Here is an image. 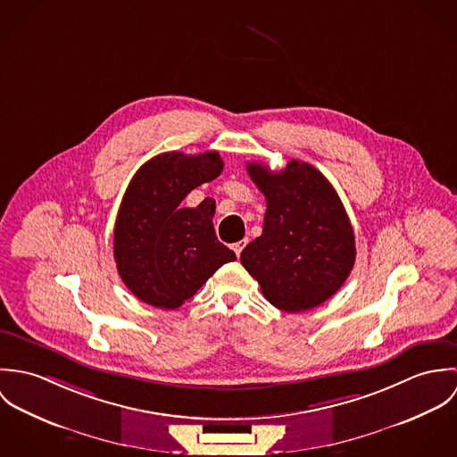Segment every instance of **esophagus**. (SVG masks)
Here are the masks:
<instances>
[{"label":"esophagus","instance_id":"1","mask_svg":"<svg viewBox=\"0 0 457 457\" xmlns=\"http://www.w3.org/2000/svg\"><path fill=\"white\" fill-rule=\"evenodd\" d=\"M245 246H246V241H239V243H236V245H232V250L236 252V255L237 257H241V253H243V250H245Z\"/></svg>","mask_w":457,"mask_h":457}]
</instances>
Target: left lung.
<instances>
[{
    "label": "left lung",
    "mask_w": 457,
    "mask_h": 457,
    "mask_svg": "<svg viewBox=\"0 0 457 457\" xmlns=\"http://www.w3.org/2000/svg\"><path fill=\"white\" fill-rule=\"evenodd\" d=\"M252 181L265 195L261 237L241 253L263 297L281 312L320 306L346 281L355 263L348 214L313 165L292 160L281 172L248 163Z\"/></svg>",
    "instance_id": "1"
}]
</instances>
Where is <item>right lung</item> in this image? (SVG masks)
<instances>
[{
	"label": "right lung",
	"mask_w": 457,
	"mask_h": 457,
	"mask_svg": "<svg viewBox=\"0 0 457 457\" xmlns=\"http://www.w3.org/2000/svg\"><path fill=\"white\" fill-rule=\"evenodd\" d=\"M216 151L162 153L131 178L114 227V259L123 283L142 303L176 310L236 253L214 234L212 198L196 207L181 202L218 178Z\"/></svg>",
	"instance_id": "1"
}]
</instances>
